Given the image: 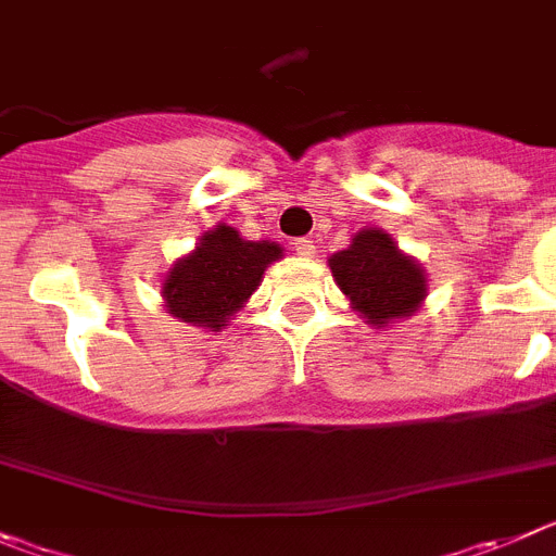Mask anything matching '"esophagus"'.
<instances>
[{
    "label": "esophagus",
    "instance_id": "obj_1",
    "mask_svg": "<svg viewBox=\"0 0 556 556\" xmlns=\"http://www.w3.org/2000/svg\"><path fill=\"white\" fill-rule=\"evenodd\" d=\"M294 253H298L300 258H314L317 256V244L312 242V239H294Z\"/></svg>",
    "mask_w": 556,
    "mask_h": 556
}]
</instances>
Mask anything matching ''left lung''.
Segmentation results:
<instances>
[{
    "label": "left lung",
    "mask_w": 556,
    "mask_h": 556,
    "mask_svg": "<svg viewBox=\"0 0 556 556\" xmlns=\"http://www.w3.org/2000/svg\"><path fill=\"white\" fill-rule=\"evenodd\" d=\"M328 267L350 308L371 328L414 317L430 289L425 267L383 228H361L344 251L328 258Z\"/></svg>",
    "instance_id": "obj_1"
}]
</instances>
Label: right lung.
Instances as JSON below:
<instances>
[{"instance_id": "obj_1", "label": "right lung", "mask_w": 556, "mask_h": 556, "mask_svg": "<svg viewBox=\"0 0 556 556\" xmlns=\"http://www.w3.org/2000/svg\"><path fill=\"white\" fill-rule=\"evenodd\" d=\"M283 258L269 239H244L237 228L217 223L187 256L176 258L162 278L165 312L178 323L223 330L262 287L264 269Z\"/></svg>"}]
</instances>
